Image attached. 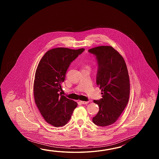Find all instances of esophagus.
Wrapping results in <instances>:
<instances>
[{
  "label": "esophagus",
  "instance_id": "esophagus-1",
  "mask_svg": "<svg viewBox=\"0 0 159 159\" xmlns=\"http://www.w3.org/2000/svg\"><path fill=\"white\" fill-rule=\"evenodd\" d=\"M80 102L82 105H86V104H88L89 103V101H80Z\"/></svg>",
  "mask_w": 159,
  "mask_h": 159
}]
</instances>
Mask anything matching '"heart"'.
<instances>
[{"mask_svg":"<svg viewBox=\"0 0 159 159\" xmlns=\"http://www.w3.org/2000/svg\"><path fill=\"white\" fill-rule=\"evenodd\" d=\"M86 69H88V66H86Z\"/></svg>","mask_w":159,"mask_h":159,"instance_id":"b5f03b06","label":"heart"}]
</instances>
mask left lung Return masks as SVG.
I'll return each mask as SVG.
<instances>
[{
  "label": "left lung",
  "instance_id": "1",
  "mask_svg": "<svg viewBox=\"0 0 159 159\" xmlns=\"http://www.w3.org/2000/svg\"><path fill=\"white\" fill-rule=\"evenodd\" d=\"M98 62L97 84L101 89L102 98L96 101L98 114L93 122L105 127L114 123L129 102L130 84L129 72L124 58L111 46H99L89 50Z\"/></svg>",
  "mask_w": 159,
  "mask_h": 159
}]
</instances>
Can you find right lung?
I'll return each instance as SVG.
<instances>
[{
	"label": "right lung",
	"mask_w": 159,
	"mask_h": 159,
	"mask_svg": "<svg viewBox=\"0 0 159 159\" xmlns=\"http://www.w3.org/2000/svg\"><path fill=\"white\" fill-rule=\"evenodd\" d=\"M84 51L57 48L48 51L41 59L35 73V103L45 120L54 127L65 125L77 103L61 94V84L71 62Z\"/></svg>",
	"instance_id": "obj_1"
}]
</instances>
